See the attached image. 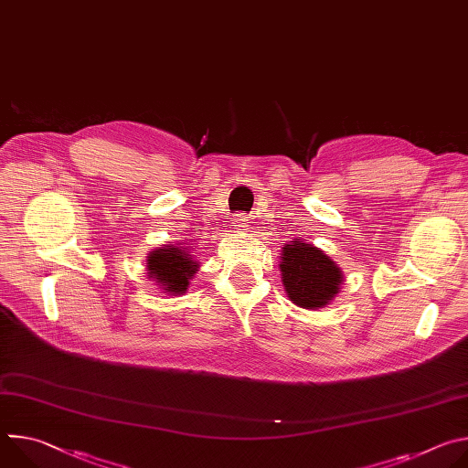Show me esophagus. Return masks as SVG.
Instances as JSON below:
<instances>
[{"label":"esophagus","instance_id":"esophagus-1","mask_svg":"<svg viewBox=\"0 0 468 468\" xmlns=\"http://www.w3.org/2000/svg\"><path fill=\"white\" fill-rule=\"evenodd\" d=\"M231 222H233L235 229H248V224H250V222H248V218H246L244 215H235Z\"/></svg>","mask_w":468,"mask_h":468}]
</instances>
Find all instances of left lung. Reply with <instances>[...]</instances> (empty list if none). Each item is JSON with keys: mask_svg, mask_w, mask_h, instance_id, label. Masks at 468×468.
<instances>
[{"mask_svg": "<svg viewBox=\"0 0 468 468\" xmlns=\"http://www.w3.org/2000/svg\"><path fill=\"white\" fill-rule=\"evenodd\" d=\"M282 282L289 300L302 309L329 305L341 291V266L311 242L294 239L282 250Z\"/></svg>", "mask_w": 468, "mask_h": 468, "instance_id": "1", "label": "left lung"}]
</instances>
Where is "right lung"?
Wrapping results in <instances>:
<instances>
[{"instance_id": "right-lung-1", "label": "right lung", "mask_w": 468, "mask_h": 468, "mask_svg": "<svg viewBox=\"0 0 468 468\" xmlns=\"http://www.w3.org/2000/svg\"><path fill=\"white\" fill-rule=\"evenodd\" d=\"M199 264L192 255V248L181 244H163L148 253L146 274L168 296H181L186 292L190 280L197 272Z\"/></svg>"}]
</instances>
